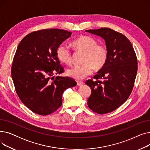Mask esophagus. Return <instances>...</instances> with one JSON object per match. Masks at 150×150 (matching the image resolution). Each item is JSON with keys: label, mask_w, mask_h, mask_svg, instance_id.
<instances>
[{"label": "esophagus", "mask_w": 150, "mask_h": 150, "mask_svg": "<svg viewBox=\"0 0 150 150\" xmlns=\"http://www.w3.org/2000/svg\"><path fill=\"white\" fill-rule=\"evenodd\" d=\"M76 83H77V85H78V86H80L83 85L84 83H83V81H76Z\"/></svg>", "instance_id": "34e87169"}]
</instances>
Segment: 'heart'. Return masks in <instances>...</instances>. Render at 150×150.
Wrapping results in <instances>:
<instances>
[{
    "label": "heart",
    "mask_w": 150,
    "mask_h": 150,
    "mask_svg": "<svg viewBox=\"0 0 150 150\" xmlns=\"http://www.w3.org/2000/svg\"><path fill=\"white\" fill-rule=\"evenodd\" d=\"M74 49L84 53L83 64L75 66L67 70V74L75 79L82 80L91 75L93 67L100 70L106 64L108 58V50L103 44H97L95 39L88 36H82L72 42ZM58 59L66 64L72 62V54L69 47L65 44H61L57 50Z\"/></svg>",
    "instance_id": "b5f03b06"
}]
</instances>
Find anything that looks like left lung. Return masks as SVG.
I'll return each instance as SVG.
<instances>
[{
  "label": "left lung",
  "mask_w": 150,
  "mask_h": 150,
  "mask_svg": "<svg viewBox=\"0 0 150 150\" xmlns=\"http://www.w3.org/2000/svg\"><path fill=\"white\" fill-rule=\"evenodd\" d=\"M86 31L103 38L108 50L107 62L94 75L95 80L86 81L91 89L88 105L100 114L111 112L128 98L132 91L137 72L136 54L129 39L117 31L109 28Z\"/></svg>",
  "instance_id": "obj_1"
}]
</instances>
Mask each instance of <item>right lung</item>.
<instances>
[{
    "label": "right lung",
    "instance_id": "1",
    "mask_svg": "<svg viewBox=\"0 0 150 150\" xmlns=\"http://www.w3.org/2000/svg\"><path fill=\"white\" fill-rule=\"evenodd\" d=\"M72 33L45 29L30 33L20 42L13 58L11 77L22 103L31 111L46 115L62 105L64 91L76 85L72 78L57 76L64 72L57 50Z\"/></svg>",
    "mask_w": 150,
    "mask_h": 150
}]
</instances>
